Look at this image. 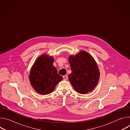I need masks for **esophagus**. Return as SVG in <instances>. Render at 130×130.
<instances>
[{"label": "esophagus", "instance_id": "obj_1", "mask_svg": "<svg viewBox=\"0 0 130 130\" xmlns=\"http://www.w3.org/2000/svg\"><path fill=\"white\" fill-rule=\"evenodd\" d=\"M63 79H64V80H67L68 79V77H67V76H64L63 77Z\"/></svg>", "mask_w": 130, "mask_h": 130}]
</instances>
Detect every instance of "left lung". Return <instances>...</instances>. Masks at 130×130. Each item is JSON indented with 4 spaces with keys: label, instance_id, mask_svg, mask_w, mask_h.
<instances>
[{
    "label": "left lung",
    "instance_id": "left-lung-1",
    "mask_svg": "<svg viewBox=\"0 0 130 130\" xmlns=\"http://www.w3.org/2000/svg\"><path fill=\"white\" fill-rule=\"evenodd\" d=\"M71 73L69 80L76 91L81 94L90 92L97 86L100 71L94 58L87 52L81 50L68 58Z\"/></svg>",
    "mask_w": 130,
    "mask_h": 130
}]
</instances>
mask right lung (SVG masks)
Returning <instances> with one entry per match:
<instances>
[{
    "instance_id": "obj_1",
    "label": "right lung",
    "mask_w": 130,
    "mask_h": 130,
    "mask_svg": "<svg viewBox=\"0 0 130 130\" xmlns=\"http://www.w3.org/2000/svg\"><path fill=\"white\" fill-rule=\"evenodd\" d=\"M54 58L43 54L36 59L30 70L29 81L33 89L39 94L47 95L63 80L53 65Z\"/></svg>"
}]
</instances>
